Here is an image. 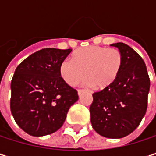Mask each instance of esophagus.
Masks as SVG:
<instances>
[{
	"label": "esophagus",
	"instance_id": "esophagus-1",
	"mask_svg": "<svg viewBox=\"0 0 156 156\" xmlns=\"http://www.w3.org/2000/svg\"><path fill=\"white\" fill-rule=\"evenodd\" d=\"M83 92H84V90H83V89H78V96H80V95H81V94H82Z\"/></svg>",
	"mask_w": 156,
	"mask_h": 156
}]
</instances>
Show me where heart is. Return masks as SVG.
Listing matches in <instances>:
<instances>
[{"mask_svg":"<svg viewBox=\"0 0 156 156\" xmlns=\"http://www.w3.org/2000/svg\"><path fill=\"white\" fill-rule=\"evenodd\" d=\"M123 62V55L117 48L88 46L76 50L72 60H63L59 73L69 86H76L86 75L88 85L103 90L115 82L121 73Z\"/></svg>","mask_w":156,"mask_h":156,"instance_id":"b5f03b06","label":"heart"}]
</instances>
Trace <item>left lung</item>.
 <instances>
[{
  "instance_id": "1",
  "label": "left lung",
  "mask_w": 156,
  "mask_h": 156,
  "mask_svg": "<svg viewBox=\"0 0 156 156\" xmlns=\"http://www.w3.org/2000/svg\"><path fill=\"white\" fill-rule=\"evenodd\" d=\"M123 55V68L115 82L95 92L90 106L93 129L108 138H122L136 129L147 109L150 78L140 55L128 45H111Z\"/></svg>"
}]
</instances>
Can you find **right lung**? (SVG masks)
Here are the masks:
<instances>
[{
    "label": "right lung",
    "instance_id": "right-lung-1",
    "mask_svg": "<svg viewBox=\"0 0 156 156\" xmlns=\"http://www.w3.org/2000/svg\"><path fill=\"white\" fill-rule=\"evenodd\" d=\"M71 51L42 48L15 69L11 83V111L17 125L27 134L43 136L58 131L78 99V91L59 73L61 62Z\"/></svg>",
    "mask_w": 156,
    "mask_h": 156
}]
</instances>
